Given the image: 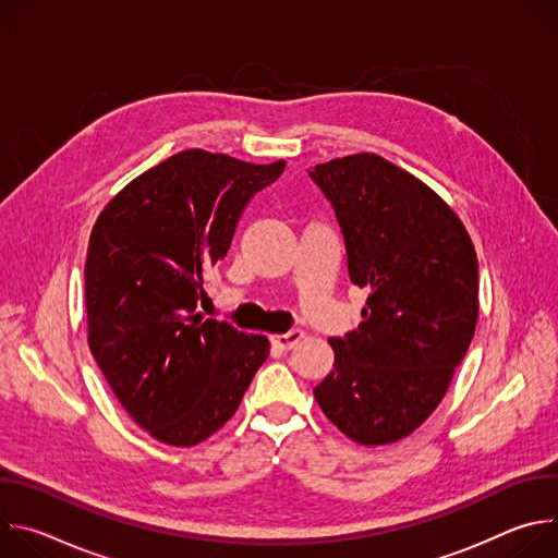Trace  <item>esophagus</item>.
<instances>
[{"mask_svg":"<svg viewBox=\"0 0 558 558\" xmlns=\"http://www.w3.org/2000/svg\"><path fill=\"white\" fill-rule=\"evenodd\" d=\"M302 338H304V331L291 329V331H287V333H276V336H271V342H274L276 347L289 351V349H293Z\"/></svg>","mask_w":558,"mask_h":558,"instance_id":"1","label":"esophagus"}]
</instances>
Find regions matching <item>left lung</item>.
<instances>
[{
  "instance_id": "left-lung-1",
  "label": "left lung",
  "mask_w": 558,
  "mask_h": 558,
  "mask_svg": "<svg viewBox=\"0 0 558 558\" xmlns=\"http://www.w3.org/2000/svg\"><path fill=\"white\" fill-rule=\"evenodd\" d=\"M333 205L364 320L331 338L333 371L313 388L323 413L362 446L400 441L439 407L474 336L480 265L459 216L377 154L315 166Z\"/></svg>"
}]
</instances>
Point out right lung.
Wrapping results in <instances>:
<instances>
[{
  "label": "right lung",
  "mask_w": 558,
  "mask_h": 558,
  "mask_svg": "<svg viewBox=\"0 0 558 558\" xmlns=\"http://www.w3.org/2000/svg\"><path fill=\"white\" fill-rule=\"evenodd\" d=\"M284 161L183 149L99 214L86 256L88 347L128 415L154 439L196 446L238 411L269 340L203 320V278L243 209Z\"/></svg>",
  "instance_id": "obj_1"
}]
</instances>
